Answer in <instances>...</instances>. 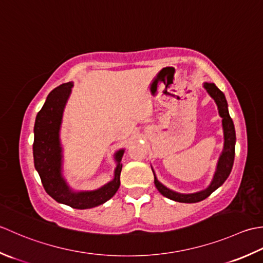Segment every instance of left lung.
I'll return each instance as SVG.
<instances>
[{
  "label": "left lung",
  "instance_id": "left-lung-1",
  "mask_svg": "<svg viewBox=\"0 0 263 263\" xmlns=\"http://www.w3.org/2000/svg\"><path fill=\"white\" fill-rule=\"evenodd\" d=\"M203 87L208 92V94L211 96L213 101L216 102L219 116L221 117L222 122V130H223V148L220 154V157L218 159L216 171L213 174V178L211 180L210 185L206 189L195 192V193H178L173 190L168 189L167 186H164L162 183H160L157 178L154 170L152 168L153 175H154V184L158 191L161 194L168 199L180 202V203H196L203 201L206 197L212 194V193L219 189L230 175V171L233 169L234 164V158H235V144H236V133H235V127L232 118L229 116L228 111V103L227 100L224 98V94L213 83H204Z\"/></svg>",
  "mask_w": 263,
  "mask_h": 263
}]
</instances>
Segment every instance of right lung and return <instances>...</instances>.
Here are the masks:
<instances>
[{"mask_svg":"<svg viewBox=\"0 0 263 263\" xmlns=\"http://www.w3.org/2000/svg\"><path fill=\"white\" fill-rule=\"evenodd\" d=\"M71 82L62 84L47 95L34 126V164L47 194L57 202L73 209H90L103 204L114 196L120 186L121 159L125 148L115 153L114 179L93 191H74L63 176V148L60 130L64 108L70 98Z\"/></svg>","mask_w":263,"mask_h":263,"instance_id":"obj_1","label":"right lung"}]
</instances>
